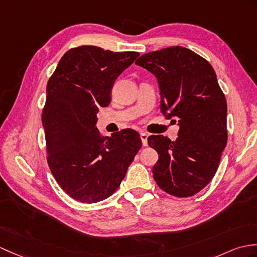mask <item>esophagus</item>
Returning <instances> with one entry per match:
<instances>
[{
	"instance_id": "34e87169",
	"label": "esophagus",
	"mask_w": 257,
	"mask_h": 257,
	"mask_svg": "<svg viewBox=\"0 0 257 257\" xmlns=\"http://www.w3.org/2000/svg\"><path fill=\"white\" fill-rule=\"evenodd\" d=\"M140 138H141V141H142V145L147 147L148 146V135L146 133H141Z\"/></svg>"
}]
</instances>
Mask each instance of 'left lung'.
I'll return each mask as SVG.
<instances>
[{
    "label": "left lung",
    "mask_w": 257,
    "mask_h": 257,
    "mask_svg": "<svg viewBox=\"0 0 257 257\" xmlns=\"http://www.w3.org/2000/svg\"><path fill=\"white\" fill-rule=\"evenodd\" d=\"M136 64L157 77L161 112L177 117L180 126L175 141L148 138L159 154L154 181L170 195L193 196L213 178L228 140L226 100L216 72L206 59L180 46L148 52Z\"/></svg>",
    "instance_id": "left-lung-1"
}]
</instances>
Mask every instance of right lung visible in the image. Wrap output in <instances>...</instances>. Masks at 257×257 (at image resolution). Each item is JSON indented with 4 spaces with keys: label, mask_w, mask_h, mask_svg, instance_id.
I'll return each instance as SVG.
<instances>
[{
    "label": "right lung",
    "mask_w": 257,
    "mask_h": 257,
    "mask_svg": "<svg viewBox=\"0 0 257 257\" xmlns=\"http://www.w3.org/2000/svg\"><path fill=\"white\" fill-rule=\"evenodd\" d=\"M138 57L95 46L72 48L48 81L41 116L48 165L77 201L93 204L114 194L142 146L133 129L103 137L96 128L98 108L110 104L116 79Z\"/></svg>",
    "instance_id": "right-lung-1"
}]
</instances>
